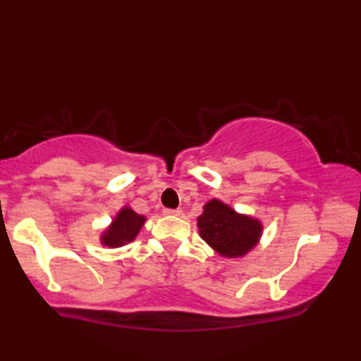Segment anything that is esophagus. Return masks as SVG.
<instances>
[{"label": "esophagus", "mask_w": 361, "mask_h": 361, "mask_svg": "<svg viewBox=\"0 0 361 361\" xmlns=\"http://www.w3.org/2000/svg\"><path fill=\"white\" fill-rule=\"evenodd\" d=\"M163 214L164 215H180L181 210H180V208H164Z\"/></svg>", "instance_id": "esophagus-1"}]
</instances>
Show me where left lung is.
<instances>
[{
  "label": "left lung",
  "instance_id": "obj_1",
  "mask_svg": "<svg viewBox=\"0 0 361 361\" xmlns=\"http://www.w3.org/2000/svg\"><path fill=\"white\" fill-rule=\"evenodd\" d=\"M200 237L222 257L235 259L257 245L262 224L249 215L237 214L220 200H210L197 220Z\"/></svg>",
  "mask_w": 361,
  "mask_h": 361
}]
</instances>
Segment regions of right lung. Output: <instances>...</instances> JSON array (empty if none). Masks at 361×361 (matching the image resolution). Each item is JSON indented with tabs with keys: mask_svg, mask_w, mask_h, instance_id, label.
<instances>
[{
	"mask_svg": "<svg viewBox=\"0 0 361 361\" xmlns=\"http://www.w3.org/2000/svg\"><path fill=\"white\" fill-rule=\"evenodd\" d=\"M145 215H139L133 208H121L119 214L112 220V224L104 230L101 235V244L107 247H121L133 242L145 225Z\"/></svg>",
	"mask_w": 361,
	"mask_h": 361,
	"instance_id": "1",
	"label": "right lung"
}]
</instances>
